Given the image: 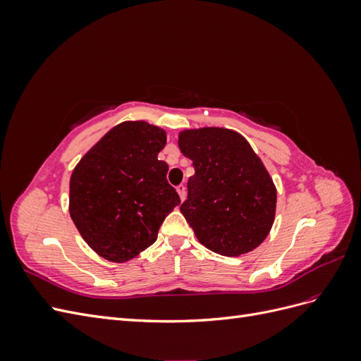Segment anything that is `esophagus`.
<instances>
[{
  "instance_id": "esophagus-1",
  "label": "esophagus",
  "mask_w": 361,
  "mask_h": 361,
  "mask_svg": "<svg viewBox=\"0 0 361 361\" xmlns=\"http://www.w3.org/2000/svg\"><path fill=\"white\" fill-rule=\"evenodd\" d=\"M176 191H178V194H179L180 200H183V199H185V191H187V188H185V185H179V187L176 188Z\"/></svg>"
}]
</instances>
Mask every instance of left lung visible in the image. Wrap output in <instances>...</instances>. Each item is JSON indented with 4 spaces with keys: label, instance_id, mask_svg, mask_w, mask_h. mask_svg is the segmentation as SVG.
Returning <instances> with one entry per match:
<instances>
[{
    "label": "left lung",
    "instance_id": "obj_1",
    "mask_svg": "<svg viewBox=\"0 0 361 361\" xmlns=\"http://www.w3.org/2000/svg\"><path fill=\"white\" fill-rule=\"evenodd\" d=\"M179 149L192 161L180 212L199 243L221 256H241L268 236L277 190L248 141L231 129H185Z\"/></svg>",
    "mask_w": 361,
    "mask_h": 361
}]
</instances>
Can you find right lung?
<instances>
[{"instance_id":"right-lung-1","label":"right lung","mask_w":361,"mask_h":361,"mask_svg":"<svg viewBox=\"0 0 361 361\" xmlns=\"http://www.w3.org/2000/svg\"><path fill=\"white\" fill-rule=\"evenodd\" d=\"M166 130L123 122L97 141L71 176L69 212L97 255L123 264L157 241L166 216L180 203L158 154Z\"/></svg>"}]
</instances>
